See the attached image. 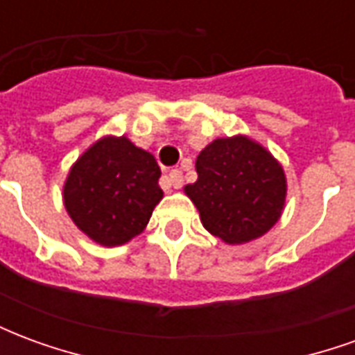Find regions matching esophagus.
Masks as SVG:
<instances>
[{
  "instance_id": "34e87169",
  "label": "esophagus",
  "mask_w": 355,
  "mask_h": 355,
  "mask_svg": "<svg viewBox=\"0 0 355 355\" xmlns=\"http://www.w3.org/2000/svg\"><path fill=\"white\" fill-rule=\"evenodd\" d=\"M167 182H169V186H173V188H180V186L184 184V177H182V171L178 169H173L169 171V175H167Z\"/></svg>"
}]
</instances>
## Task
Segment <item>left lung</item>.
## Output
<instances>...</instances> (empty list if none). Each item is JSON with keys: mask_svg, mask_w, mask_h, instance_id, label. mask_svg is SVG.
I'll return each instance as SVG.
<instances>
[{"mask_svg": "<svg viewBox=\"0 0 355 355\" xmlns=\"http://www.w3.org/2000/svg\"><path fill=\"white\" fill-rule=\"evenodd\" d=\"M198 180L186 196L201 224L224 243L239 245L264 236L285 207L287 180L279 162L245 135L216 139L196 159Z\"/></svg>", "mask_w": 355, "mask_h": 355, "instance_id": "8db88e82", "label": "left lung"}]
</instances>
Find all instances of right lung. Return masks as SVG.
I'll return each mask as SVG.
<instances>
[{
	"instance_id": "add662e5",
	"label": "right lung",
	"mask_w": 355,
	"mask_h": 355,
	"mask_svg": "<svg viewBox=\"0 0 355 355\" xmlns=\"http://www.w3.org/2000/svg\"><path fill=\"white\" fill-rule=\"evenodd\" d=\"M155 157L127 137H102L73 163L64 182V207L85 236L117 247L146 228L162 201Z\"/></svg>"
}]
</instances>
